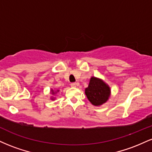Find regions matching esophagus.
<instances>
[{
	"label": "esophagus",
	"mask_w": 152,
	"mask_h": 152,
	"mask_svg": "<svg viewBox=\"0 0 152 152\" xmlns=\"http://www.w3.org/2000/svg\"><path fill=\"white\" fill-rule=\"evenodd\" d=\"M76 83H71V87H76Z\"/></svg>",
	"instance_id": "1"
}]
</instances>
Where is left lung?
Returning a JSON list of instances; mask_svg holds the SVG:
<instances>
[{
	"label": "left lung",
	"instance_id": "obj_1",
	"mask_svg": "<svg viewBox=\"0 0 152 152\" xmlns=\"http://www.w3.org/2000/svg\"><path fill=\"white\" fill-rule=\"evenodd\" d=\"M88 101L94 106H100L107 102L110 96V87L102 79L92 76L88 86L85 89Z\"/></svg>",
	"mask_w": 152,
	"mask_h": 152
}]
</instances>
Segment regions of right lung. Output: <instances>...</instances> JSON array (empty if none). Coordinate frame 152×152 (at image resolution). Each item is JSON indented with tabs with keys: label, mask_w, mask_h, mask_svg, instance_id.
Masks as SVG:
<instances>
[{
	"label": "right lung",
	"mask_w": 152,
	"mask_h": 152,
	"mask_svg": "<svg viewBox=\"0 0 152 152\" xmlns=\"http://www.w3.org/2000/svg\"><path fill=\"white\" fill-rule=\"evenodd\" d=\"M50 91H51V94H56L57 92H58V90H57L56 91H53V89H51V90H50ZM51 99H52V100H54L53 98H52Z\"/></svg>",
	"instance_id": "1"
}]
</instances>
